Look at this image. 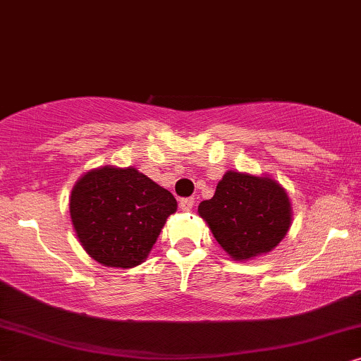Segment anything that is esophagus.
<instances>
[{"instance_id": "esophagus-1", "label": "esophagus", "mask_w": 361, "mask_h": 361, "mask_svg": "<svg viewBox=\"0 0 361 361\" xmlns=\"http://www.w3.org/2000/svg\"><path fill=\"white\" fill-rule=\"evenodd\" d=\"M193 206H195V198H181L180 200L181 211H191Z\"/></svg>"}]
</instances>
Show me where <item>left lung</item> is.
Masks as SVG:
<instances>
[{
    "label": "left lung",
    "mask_w": 361,
    "mask_h": 361,
    "mask_svg": "<svg viewBox=\"0 0 361 361\" xmlns=\"http://www.w3.org/2000/svg\"><path fill=\"white\" fill-rule=\"evenodd\" d=\"M198 213L234 261L271 252L292 221L290 200L276 180L233 170L216 186L213 198L201 201Z\"/></svg>",
    "instance_id": "8db88e82"
}]
</instances>
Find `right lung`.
<instances>
[{"instance_id":"right-lung-1","label":"right lung","mask_w":361,"mask_h":361,"mask_svg":"<svg viewBox=\"0 0 361 361\" xmlns=\"http://www.w3.org/2000/svg\"><path fill=\"white\" fill-rule=\"evenodd\" d=\"M176 200L137 168L102 166L77 180L69 200L72 226L84 251L107 267L145 261Z\"/></svg>"}]
</instances>
